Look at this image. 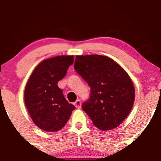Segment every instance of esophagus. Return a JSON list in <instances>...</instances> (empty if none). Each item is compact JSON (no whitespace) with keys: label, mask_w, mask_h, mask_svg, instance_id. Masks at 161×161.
<instances>
[{"label":"esophagus","mask_w":161,"mask_h":161,"mask_svg":"<svg viewBox=\"0 0 161 161\" xmlns=\"http://www.w3.org/2000/svg\"><path fill=\"white\" fill-rule=\"evenodd\" d=\"M74 105H75V107L76 108H78V109L81 108V105H82V103H81L80 100H77L75 102H74Z\"/></svg>","instance_id":"esophagus-1"}]
</instances>
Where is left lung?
Returning <instances> with one entry per match:
<instances>
[{
	"instance_id": "8db88e82",
	"label": "left lung",
	"mask_w": 161,
	"mask_h": 161,
	"mask_svg": "<svg viewBox=\"0 0 161 161\" xmlns=\"http://www.w3.org/2000/svg\"><path fill=\"white\" fill-rule=\"evenodd\" d=\"M74 69L91 88L82 110L101 130L117 127L129 115L135 88L128 73L117 63L102 55H77Z\"/></svg>"
}]
</instances>
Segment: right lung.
<instances>
[{"label":"right lung","instance_id":"right-lung-1","mask_svg":"<svg viewBox=\"0 0 161 161\" xmlns=\"http://www.w3.org/2000/svg\"><path fill=\"white\" fill-rule=\"evenodd\" d=\"M73 60L69 55L46 59L35 68L25 86V107L33 123L46 132L61 129L75 108L57 86Z\"/></svg>","mask_w":161,"mask_h":161}]
</instances>
